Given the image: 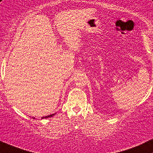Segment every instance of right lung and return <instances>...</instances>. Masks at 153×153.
<instances>
[{
    "mask_svg": "<svg viewBox=\"0 0 153 153\" xmlns=\"http://www.w3.org/2000/svg\"><path fill=\"white\" fill-rule=\"evenodd\" d=\"M55 114H51V115H48V116H45V117H42V119H43V118H47V117H52V116H53V115H54ZM33 118L35 119V117H33Z\"/></svg>",
    "mask_w": 153,
    "mask_h": 153,
    "instance_id": "obj_1",
    "label": "right lung"
}]
</instances>
